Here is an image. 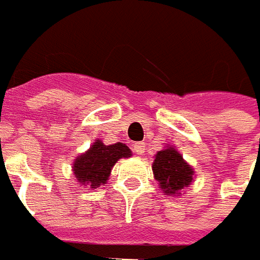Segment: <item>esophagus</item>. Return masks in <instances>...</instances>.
I'll return each mask as SVG.
<instances>
[{"mask_svg":"<svg viewBox=\"0 0 260 260\" xmlns=\"http://www.w3.org/2000/svg\"><path fill=\"white\" fill-rule=\"evenodd\" d=\"M134 151H135L138 155H144V152H145V144H144V142H137V144H134Z\"/></svg>","mask_w":260,"mask_h":260,"instance_id":"esophagus-1","label":"esophagus"}]
</instances>
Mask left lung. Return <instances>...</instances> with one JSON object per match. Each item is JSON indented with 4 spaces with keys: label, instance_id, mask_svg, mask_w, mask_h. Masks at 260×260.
<instances>
[{
    "label": "left lung",
    "instance_id": "8db88e82",
    "mask_svg": "<svg viewBox=\"0 0 260 260\" xmlns=\"http://www.w3.org/2000/svg\"><path fill=\"white\" fill-rule=\"evenodd\" d=\"M154 178L166 196H181L194 181V168L173 145H167L158 151L152 162Z\"/></svg>",
    "mask_w": 260,
    "mask_h": 260
}]
</instances>
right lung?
Returning a JSON list of instances; mask_svg holds the SVG:
<instances>
[{
  "label": "right lung",
  "mask_w": 260,
  "mask_h": 260,
  "mask_svg": "<svg viewBox=\"0 0 260 260\" xmlns=\"http://www.w3.org/2000/svg\"><path fill=\"white\" fill-rule=\"evenodd\" d=\"M129 157H132V151L125 144L105 145L101 139H96L87 151L75 158L72 171L75 180L83 188L96 190L106 184L113 166L121 158Z\"/></svg>",
  "instance_id": "obj_1"
}]
</instances>
